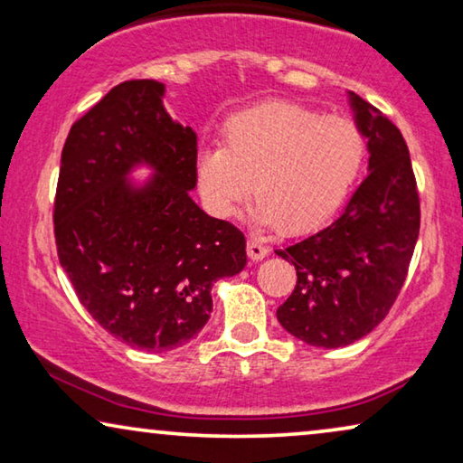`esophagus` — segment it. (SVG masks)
<instances>
[{
  "instance_id": "34e87169",
  "label": "esophagus",
  "mask_w": 463,
  "mask_h": 463,
  "mask_svg": "<svg viewBox=\"0 0 463 463\" xmlns=\"http://www.w3.org/2000/svg\"><path fill=\"white\" fill-rule=\"evenodd\" d=\"M246 252H248V256H250L252 260H260V259H265V256L269 254V248L262 244L260 240H248Z\"/></svg>"
}]
</instances>
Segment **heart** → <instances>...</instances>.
Returning a JSON list of instances; mask_svg holds the SVG:
<instances>
[{
	"label": "heart",
	"instance_id": "b5f03b06",
	"mask_svg": "<svg viewBox=\"0 0 463 463\" xmlns=\"http://www.w3.org/2000/svg\"><path fill=\"white\" fill-rule=\"evenodd\" d=\"M225 145H204L194 174L211 215L232 217L250 194L256 225L300 232L335 211L364 165L366 142L345 118H326L291 103L240 111L223 128Z\"/></svg>",
	"mask_w": 463,
	"mask_h": 463
}]
</instances>
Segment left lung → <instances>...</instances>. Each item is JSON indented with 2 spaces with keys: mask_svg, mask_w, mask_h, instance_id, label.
Returning <instances> with one entry per match:
<instances>
[{
  "mask_svg": "<svg viewBox=\"0 0 463 463\" xmlns=\"http://www.w3.org/2000/svg\"><path fill=\"white\" fill-rule=\"evenodd\" d=\"M347 99L371 155L368 175L335 222L275 250L298 273L277 321L289 335L326 350L354 344L385 318L420 232L416 177L402 132L355 92Z\"/></svg>",
  "mask_w": 463,
  "mask_h": 463,
  "instance_id": "left-lung-1",
  "label": "left lung"
}]
</instances>
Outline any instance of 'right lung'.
Instances as JSON below:
<instances>
[{
  "mask_svg": "<svg viewBox=\"0 0 463 463\" xmlns=\"http://www.w3.org/2000/svg\"><path fill=\"white\" fill-rule=\"evenodd\" d=\"M165 84L113 87L70 128L55 192L60 265L89 315L161 354L207 325L213 283L246 267V238L192 201L196 134L174 122ZM140 166L152 169L134 181Z\"/></svg>",
  "mask_w": 463,
  "mask_h": 463,
  "instance_id": "right-lung-1",
  "label": "right lung"
}]
</instances>
